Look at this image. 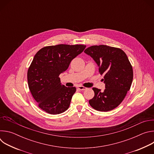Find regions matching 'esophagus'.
<instances>
[{
	"instance_id": "34e87169",
	"label": "esophagus",
	"mask_w": 154,
	"mask_h": 154,
	"mask_svg": "<svg viewBox=\"0 0 154 154\" xmlns=\"http://www.w3.org/2000/svg\"><path fill=\"white\" fill-rule=\"evenodd\" d=\"M77 88H78L79 90H85L87 89L86 87H84V86H77Z\"/></svg>"
}]
</instances>
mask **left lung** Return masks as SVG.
<instances>
[{"label": "left lung", "mask_w": 154, "mask_h": 154, "mask_svg": "<svg viewBox=\"0 0 154 154\" xmlns=\"http://www.w3.org/2000/svg\"><path fill=\"white\" fill-rule=\"evenodd\" d=\"M85 53L91 56L103 75L105 89L93 88L94 96L89 103L96 110L108 112L116 108L124 100L132 83L133 68L125 53L119 48L106 45L92 46Z\"/></svg>", "instance_id": "left-lung-1"}]
</instances>
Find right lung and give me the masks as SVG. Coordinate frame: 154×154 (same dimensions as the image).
<instances>
[{
  "label": "right lung",
  "mask_w": 154,
  "mask_h": 154,
  "mask_svg": "<svg viewBox=\"0 0 154 154\" xmlns=\"http://www.w3.org/2000/svg\"><path fill=\"white\" fill-rule=\"evenodd\" d=\"M86 46L58 45L44 47L35 54L27 71L29 90L38 106L51 115L68 109L75 87L61 85L59 75Z\"/></svg>",
  "instance_id": "add662e5"
}]
</instances>
